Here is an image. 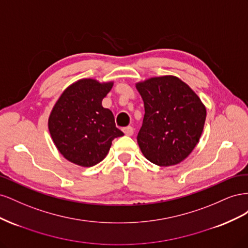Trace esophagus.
<instances>
[{
  "label": "esophagus",
  "instance_id": "1",
  "mask_svg": "<svg viewBox=\"0 0 248 248\" xmlns=\"http://www.w3.org/2000/svg\"><path fill=\"white\" fill-rule=\"evenodd\" d=\"M123 132L125 133V136H132V134H133V128H132L131 126L125 127V128H123Z\"/></svg>",
  "mask_w": 248,
  "mask_h": 248
}]
</instances>
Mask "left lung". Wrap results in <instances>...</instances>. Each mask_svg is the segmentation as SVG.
Here are the masks:
<instances>
[{
    "mask_svg": "<svg viewBox=\"0 0 248 248\" xmlns=\"http://www.w3.org/2000/svg\"><path fill=\"white\" fill-rule=\"evenodd\" d=\"M145 106L138 134L141 153L159 167L183 161L196 148L206 121V107L193 90L175 76L136 82Z\"/></svg>",
    "mask_w": 248,
    "mask_h": 248,
    "instance_id": "1",
    "label": "left lung"
}]
</instances>
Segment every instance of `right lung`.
Wrapping results in <instances>:
<instances>
[{
    "instance_id": "add662e5",
    "label": "right lung",
    "mask_w": 248,
    "mask_h": 248,
    "mask_svg": "<svg viewBox=\"0 0 248 248\" xmlns=\"http://www.w3.org/2000/svg\"><path fill=\"white\" fill-rule=\"evenodd\" d=\"M112 86V80L80 78L59 97L47 126L65 159L79 167H93L106 158L112 140L124 136L116 127L112 112L102 107Z\"/></svg>"
}]
</instances>
